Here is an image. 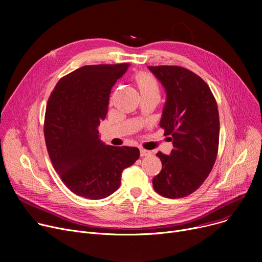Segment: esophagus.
I'll return each mask as SVG.
<instances>
[{
    "mask_svg": "<svg viewBox=\"0 0 262 262\" xmlns=\"http://www.w3.org/2000/svg\"><path fill=\"white\" fill-rule=\"evenodd\" d=\"M140 155H141V157L149 156V155H152V152H149V150L144 149V148H140Z\"/></svg>",
    "mask_w": 262,
    "mask_h": 262,
    "instance_id": "obj_1",
    "label": "esophagus"
}]
</instances>
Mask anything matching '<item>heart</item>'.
I'll use <instances>...</instances> for the list:
<instances>
[{
    "mask_svg": "<svg viewBox=\"0 0 262 262\" xmlns=\"http://www.w3.org/2000/svg\"><path fill=\"white\" fill-rule=\"evenodd\" d=\"M134 81L141 95H157L160 93L158 80L147 72H138L134 75Z\"/></svg>",
    "mask_w": 262,
    "mask_h": 262,
    "instance_id": "1",
    "label": "heart"
}]
</instances>
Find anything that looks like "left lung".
I'll use <instances>...</instances> for the list:
<instances>
[{
    "instance_id": "8db88e82",
    "label": "left lung",
    "mask_w": 262,
    "mask_h": 262,
    "mask_svg": "<svg viewBox=\"0 0 262 262\" xmlns=\"http://www.w3.org/2000/svg\"><path fill=\"white\" fill-rule=\"evenodd\" d=\"M167 92L160 127L173 143L170 155L158 152L162 169L153 178L161 196L185 198L198 190L211 172L219 148L217 105L209 86L178 66L147 67Z\"/></svg>"
}]
</instances>
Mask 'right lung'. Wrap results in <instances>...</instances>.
I'll list each match as a JSON object with an SVG mask.
<instances>
[{
    "label": "right lung",
    "instance_id": "obj_1",
    "mask_svg": "<svg viewBox=\"0 0 262 262\" xmlns=\"http://www.w3.org/2000/svg\"><path fill=\"white\" fill-rule=\"evenodd\" d=\"M128 63L84 66L61 77L45 117V139L53 167L73 193L89 200L113 194L121 174L139 158L137 147L104 144L98 127L107 115L110 90Z\"/></svg>",
    "mask_w": 262,
    "mask_h": 262
}]
</instances>
